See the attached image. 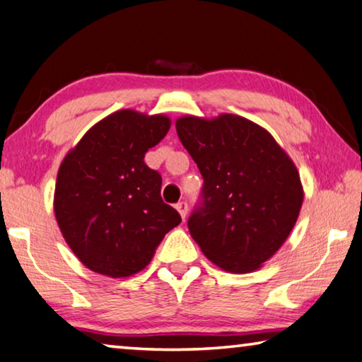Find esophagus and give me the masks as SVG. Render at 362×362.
<instances>
[{"label":"esophagus","mask_w":362,"mask_h":362,"mask_svg":"<svg viewBox=\"0 0 362 362\" xmlns=\"http://www.w3.org/2000/svg\"><path fill=\"white\" fill-rule=\"evenodd\" d=\"M176 210L180 211V215H181L182 220H186V216H187V204L186 202L176 204Z\"/></svg>","instance_id":"1"}]
</instances>
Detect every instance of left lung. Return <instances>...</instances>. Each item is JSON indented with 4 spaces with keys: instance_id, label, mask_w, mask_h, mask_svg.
<instances>
[{
    "instance_id": "left-lung-1",
    "label": "left lung",
    "mask_w": 362,
    "mask_h": 362,
    "mask_svg": "<svg viewBox=\"0 0 362 362\" xmlns=\"http://www.w3.org/2000/svg\"><path fill=\"white\" fill-rule=\"evenodd\" d=\"M176 132L204 177L187 226L213 264L257 271L287 240L303 204L300 173L268 129L240 115H185Z\"/></svg>"
}]
</instances>
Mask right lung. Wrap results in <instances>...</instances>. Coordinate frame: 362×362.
Instances as JSON below:
<instances>
[{"instance_id":"obj_1","label":"right lung","mask_w":362,"mask_h":362,"mask_svg":"<svg viewBox=\"0 0 362 362\" xmlns=\"http://www.w3.org/2000/svg\"><path fill=\"white\" fill-rule=\"evenodd\" d=\"M171 120L133 109L93 125L64 157L54 189L59 229L75 257L98 274L133 276L181 223L160 197L162 176L144 163Z\"/></svg>"}]
</instances>
